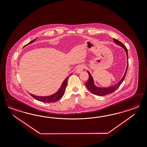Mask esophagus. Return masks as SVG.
<instances>
[{
	"label": "esophagus",
	"instance_id": "obj_1",
	"mask_svg": "<svg viewBox=\"0 0 147 147\" xmlns=\"http://www.w3.org/2000/svg\"><path fill=\"white\" fill-rule=\"evenodd\" d=\"M84 68V65H79V66L77 67L76 69V73H81V71H83Z\"/></svg>",
	"mask_w": 147,
	"mask_h": 147
}]
</instances>
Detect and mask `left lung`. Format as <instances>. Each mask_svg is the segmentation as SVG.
Masks as SVG:
<instances>
[{
    "instance_id": "obj_1",
    "label": "left lung",
    "mask_w": 147,
    "mask_h": 147,
    "mask_svg": "<svg viewBox=\"0 0 147 147\" xmlns=\"http://www.w3.org/2000/svg\"><path fill=\"white\" fill-rule=\"evenodd\" d=\"M113 39H114V42L116 44L118 45L121 46L123 49H125V51L126 52L127 58V68H126V70L125 71L124 76L122 77V78L121 79L120 81L117 84H116L114 86H113L109 87H97L96 86H95L94 84V82L93 78L92 76L90 74V73H89V71H87L88 73L89 74V79H88V81L85 83V85L87 87V89H88L92 93L95 94L96 95L105 96V95L110 94L112 93L113 92H114L115 90H116L120 87L121 84L122 83L123 81L125 79V75H126L128 67V56L127 49L126 48V47L125 46V45L123 44L120 41H119V40H117L116 39H114V38Z\"/></svg>"
}]
</instances>
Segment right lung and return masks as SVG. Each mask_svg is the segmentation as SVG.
I'll return each mask as SVG.
<instances>
[{
    "instance_id": "right-lung-1",
    "label": "right lung",
    "mask_w": 147,
    "mask_h": 147,
    "mask_svg": "<svg viewBox=\"0 0 147 147\" xmlns=\"http://www.w3.org/2000/svg\"><path fill=\"white\" fill-rule=\"evenodd\" d=\"M37 38L32 40L31 42H30L28 44L26 45L25 46H26V45H28L31 44V43L33 42ZM71 74H70L68 76H67V78H66V79L63 81L60 88H59V89L53 95H49V96H36V95H34L33 94H31L30 93V94L31 95L33 98H34L35 99L39 101L42 102L51 103L57 102L63 96L64 93H65V89H66V87L67 86V80H68V78L69 77V76H71Z\"/></svg>"
}]
</instances>
